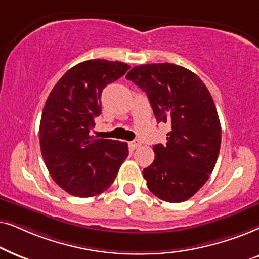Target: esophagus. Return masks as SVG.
<instances>
[{"instance_id":"esophagus-1","label":"esophagus","mask_w":259,"mask_h":259,"mask_svg":"<svg viewBox=\"0 0 259 259\" xmlns=\"http://www.w3.org/2000/svg\"><path fill=\"white\" fill-rule=\"evenodd\" d=\"M141 146V142L139 140H134V141H132V142L129 143V148L132 150H135V149H137V148H139Z\"/></svg>"}]
</instances>
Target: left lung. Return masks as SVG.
Returning <instances> with one entry per match:
<instances>
[{
    "label": "left lung",
    "mask_w": 259,
    "mask_h": 259,
    "mask_svg": "<svg viewBox=\"0 0 259 259\" xmlns=\"http://www.w3.org/2000/svg\"><path fill=\"white\" fill-rule=\"evenodd\" d=\"M126 79L148 96L157 123H170L167 143L155 144V160L143 169L149 191L163 201L192 198L214 169L222 126L208 89L195 73L179 65L135 66Z\"/></svg>",
    "instance_id": "8db88e82"
}]
</instances>
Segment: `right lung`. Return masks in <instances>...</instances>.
Masks as SVG:
<instances>
[{"mask_svg":"<svg viewBox=\"0 0 259 259\" xmlns=\"http://www.w3.org/2000/svg\"><path fill=\"white\" fill-rule=\"evenodd\" d=\"M129 68L120 61H84L70 68L48 96L39 130L41 154L52 179L72 195L104 192L129 155L125 142L90 135L102 112L103 90Z\"/></svg>","mask_w":259,"mask_h":259,"instance_id":"right-lung-1","label":"right lung"}]
</instances>
